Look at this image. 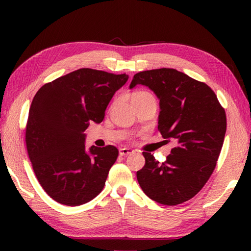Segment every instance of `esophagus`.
<instances>
[{
    "instance_id": "obj_1",
    "label": "esophagus",
    "mask_w": 251,
    "mask_h": 251,
    "mask_svg": "<svg viewBox=\"0 0 251 251\" xmlns=\"http://www.w3.org/2000/svg\"><path fill=\"white\" fill-rule=\"evenodd\" d=\"M133 152H134V151L131 150V148L124 147V148H121V150H120V155L121 156H127V155L133 154Z\"/></svg>"
}]
</instances>
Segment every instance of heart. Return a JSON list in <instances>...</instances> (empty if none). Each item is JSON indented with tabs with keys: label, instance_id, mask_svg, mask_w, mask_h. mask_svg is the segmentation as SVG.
I'll use <instances>...</instances> for the list:
<instances>
[{
	"label": "heart",
	"instance_id": "obj_1",
	"mask_svg": "<svg viewBox=\"0 0 251 251\" xmlns=\"http://www.w3.org/2000/svg\"><path fill=\"white\" fill-rule=\"evenodd\" d=\"M156 100L154 95L147 91H137L131 96V100Z\"/></svg>",
	"mask_w": 251,
	"mask_h": 251
}]
</instances>
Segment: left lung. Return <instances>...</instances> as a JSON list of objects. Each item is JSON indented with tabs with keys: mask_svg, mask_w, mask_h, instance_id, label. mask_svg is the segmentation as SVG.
<instances>
[{
	"mask_svg": "<svg viewBox=\"0 0 251 251\" xmlns=\"http://www.w3.org/2000/svg\"><path fill=\"white\" fill-rule=\"evenodd\" d=\"M138 84L158 97V130L176 146L161 164L144 151L145 166L137 180L152 201L179 205L198 194L214 172L226 134V113L207 84L177 70L139 72L129 88Z\"/></svg>",
	"mask_w": 251,
	"mask_h": 251,
	"instance_id": "1",
	"label": "left lung"
}]
</instances>
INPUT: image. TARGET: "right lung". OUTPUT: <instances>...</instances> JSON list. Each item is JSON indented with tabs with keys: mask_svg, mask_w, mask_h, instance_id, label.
Segmentation results:
<instances>
[{
	"mask_svg": "<svg viewBox=\"0 0 251 251\" xmlns=\"http://www.w3.org/2000/svg\"><path fill=\"white\" fill-rule=\"evenodd\" d=\"M128 75L79 69L42 86L28 112L25 142L37 180L55 201L78 206L104 188L115 146L85 147L84 131L105 110Z\"/></svg>",
	"mask_w": 251,
	"mask_h": 251,
	"instance_id": "add662e5",
	"label": "right lung"
}]
</instances>
